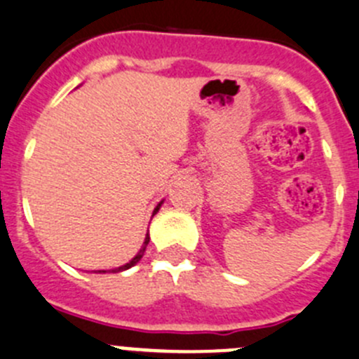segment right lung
I'll use <instances>...</instances> for the list:
<instances>
[{"label": "right lung", "instance_id": "right-lung-1", "mask_svg": "<svg viewBox=\"0 0 359 359\" xmlns=\"http://www.w3.org/2000/svg\"><path fill=\"white\" fill-rule=\"evenodd\" d=\"M159 207H161V203H159V205L156 207V210H154V214H156L157 210H159ZM149 241H150V237L147 236V237H145V243H143V248H142V250H140V253H138V255L134 257V259L130 260L129 264H126V266H122V267H118V269H115V273H116V271H126V269H129V267H133L134 264L138 262V260L142 259V257H143V253H145V248H147V244H149ZM99 273H106V271H99Z\"/></svg>", "mask_w": 359, "mask_h": 359}]
</instances>
